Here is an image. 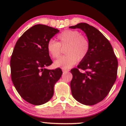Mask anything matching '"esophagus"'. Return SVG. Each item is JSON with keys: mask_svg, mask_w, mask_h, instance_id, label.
<instances>
[{"mask_svg": "<svg viewBox=\"0 0 126 126\" xmlns=\"http://www.w3.org/2000/svg\"><path fill=\"white\" fill-rule=\"evenodd\" d=\"M62 71H63V73H66V72H69V70H66V69H62Z\"/></svg>", "mask_w": 126, "mask_h": 126, "instance_id": "1", "label": "esophagus"}]
</instances>
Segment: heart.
<instances>
[{"label": "heart", "mask_w": 126, "mask_h": 126, "mask_svg": "<svg viewBox=\"0 0 126 126\" xmlns=\"http://www.w3.org/2000/svg\"><path fill=\"white\" fill-rule=\"evenodd\" d=\"M58 42L51 40L47 45V51L53 58H58L61 53L62 47L67 46L65 56L54 62V66L68 69L82 60L87 56L89 49L88 40L80 32L75 30H67L63 31L57 37Z\"/></svg>", "instance_id": "heart-1"}]
</instances>
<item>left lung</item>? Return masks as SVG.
<instances>
[{
    "label": "left lung",
    "mask_w": 126,
    "mask_h": 126,
    "mask_svg": "<svg viewBox=\"0 0 126 126\" xmlns=\"http://www.w3.org/2000/svg\"><path fill=\"white\" fill-rule=\"evenodd\" d=\"M70 28H80L86 34L89 44L87 56L72 69L70 82L73 98L82 104L93 105L107 96L116 80L118 61L109 41L99 30L86 23ZM85 72H81L79 69Z\"/></svg>",
    "instance_id": "left-lung-1"
}]
</instances>
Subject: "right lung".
Wrapping results in <instances>:
<instances>
[{"mask_svg": "<svg viewBox=\"0 0 126 126\" xmlns=\"http://www.w3.org/2000/svg\"><path fill=\"white\" fill-rule=\"evenodd\" d=\"M59 32L53 27L37 24L26 31L14 47L10 62L11 79L19 94L31 104L48 102L63 73L60 68H46L53 63L47 43Z\"/></svg>", "mask_w": 126, "mask_h": 126, "instance_id": "right-lung-1", "label": "right lung"}]
</instances>
